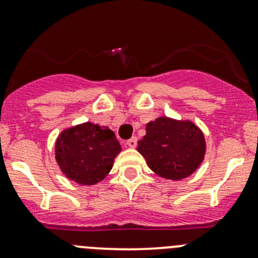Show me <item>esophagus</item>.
Instances as JSON below:
<instances>
[{"instance_id": "esophagus-1", "label": "esophagus", "mask_w": 258, "mask_h": 258, "mask_svg": "<svg viewBox=\"0 0 258 258\" xmlns=\"http://www.w3.org/2000/svg\"><path fill=\"white\" fill-rule=\"evenodd\" d=\"M126 145L128 146V147H131V148L136 147V146H137V139H136V137H131L130 140H127Z\"/></svg>"}]
</instances>
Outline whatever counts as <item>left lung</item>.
I'll return each instance as SVG.
<instances>
[{
  "instance_id": "obj_1",
  "label": "left lung",
  "mask_w": 258,
  "mask_h": 258,
  "mask_svg": "<svg viewBox=\"0 0 258 258\" xmlns=\"http://www.w3.org/2000/svg\"><path fill=\"white\" fill-rule=\"evenodd\" d=\"M137 151L153 172L178 181L199 168L206 152V142L194 122L158 117L146 124V135L139 141Z\"/></svg>"
}]
</instances>
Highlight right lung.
Segmentation results:
<instances>
[{"label":"right lung","instance_id":"1","mask_svg":"<svg viewBox=\"0 0 258 258\" xmlns=\"http://www.w3.org/2000/svg\"><path fill=\"white\" fill-rule=\"evenodd\" d=\"M54 152L67 178L80 184H95L108 175L121 145L108 127L86 122L64 130L57 139Z\"/></svg>","mask_w":258,"mask_h":258}]
</instances>
